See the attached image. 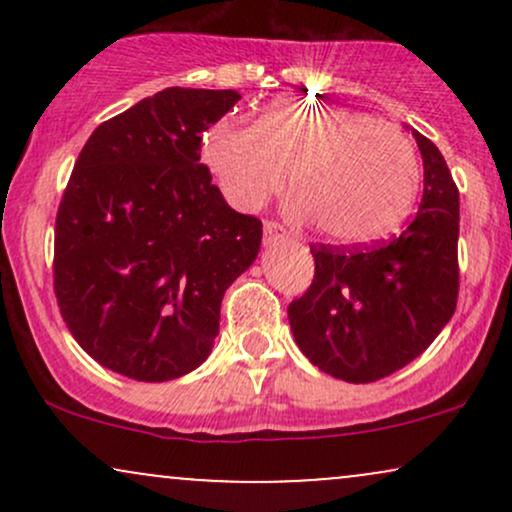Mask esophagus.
I'll return each mask as SVG.
<instances>
[{
  "label": "esophagus",
  "instance_id": "obj_1",
  "mask_svg": "<svg viewBox=\"0 0 512 512\" xmlns=\"http://www.w3.org/2000/svg\"><path fill=\"white\" fill-rule=\"evenodd\" d=\"M284 240H289V236H286V233L281 231L274 221L264 223V243L272 245V243H284Z\"/></svg>",
  "mask_w": 512,
  "mask_h": 512
}]
</instances>
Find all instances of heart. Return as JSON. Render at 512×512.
Wrapping results in <instances>:
<instances>
[{
    "instance_id": "obj_1",
    "label": "heart",
    "mask_w": 512,
    "mask_h": 512,
    "mask_svg": "<svg viewBox=\"0 0 512 512\" xmlns=\"http://www.w3.org/2000/svg\"><path fill=\"white\" fill-rule=\"evenodd\" d=\"M202 161L223 197L257 211L286 185V216L313 221L332 243L363 245L407 219L421 163L402 129L339 105L279 101L255 125L221 117L202 137Z\"/></svg>"
}]
</instances>
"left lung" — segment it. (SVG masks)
Here are the masks:
<instances>
[{
  "mask_svg": "<svg viewBox=\"0 0 512 512\" xmlns=\"http://www.w3.org/2000/svg\"><path fill=\"white\" fill-rule=\"evenodd\" d=\"M411 134L424 158L419 211L383 243L310 245L315 279L289 305L298 349L346 383H375L404 368L455 313L460 192L438 146Z\"/></svg>",
  "mask_w": 512,
  "mask_h": 512,
  "instance_id": "left-lung-1",
  "label": "left lung"
}]
</instances>
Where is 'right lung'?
I'll return each instance as SVG.
<instances>
[{
	"instance_id": "add662e5",
	"label": "right lung",
	"mask_w": 512,
	"mask_h": 512,
	"mask_svg": "<svg viewBox=\"0 0 512 512\" xmlns=\"http://www.w3.org/2000/svg\"><path fill=\"white\" fill-rule=\"evenodd\" d=\"M240 93L166 88L93 129L55 221V296L93 361L166 383L207 361L228 286L262 221L238 214L199 163L202 132Z\"/></svg>"
}]
</instances>
